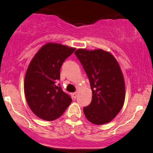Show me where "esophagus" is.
Returning <instances> with one entry per match:
<instances>
[{
    "label": "esophagus",
    "mask_w": 153,
    "mask_h": 153,
    "mask_svg": "<svg viewBox=\"0 0 153 153\" xmlns=\"http://www.w3.org/2000/svg\"><path fill=\"white\" fill-rule=\"evenodd\" d=\"M77 95H78V93H77V92L73 93V94H72V96H73V97L74 98V99H76V97H77Z\"/></svg>",
    "instance_id": "obj_1"
}]
</instances>
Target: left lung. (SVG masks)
Here are the masks:
<instances>
[{
  "mask_svg": "<svg viewBox=\"0 0 153 153\" xmlns=\"http://www.w3.org/2000/svg\"><path fill=\"white\" fill-rule=\"evenodd\" d=\"M88 78L92 101L84 107L89 122L101 125L111 122L122 109L125 99V85L117 59L103 50L75 52Z\"/></svg>",
  "mask_w": 153,
  "mask_h": 153,
  "instance_id": "obj_1",
  "label": "left lung"
}]
</instances>
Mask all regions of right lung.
I'll list each match as a JSON object with an SVG mask.
<instances>
[{
  "mask_svg": "<svg viewBox=\"0 0 153 153\" xmlns=\"http://www.w3.org/2000/svg\"><path fill=\"white\" fill-rule=\"evenodd\" d=\"M75 50L57 43H47L31 59L24 80V93L31 110L40 119L53 121L64 113L72 102L62 91L60 68Z\"/></svg>",
  "mask_w": 153,
  "mask_h": 153,
  "instance_id": "obj_1",
  "label": "right lung"
}]
</instances>
